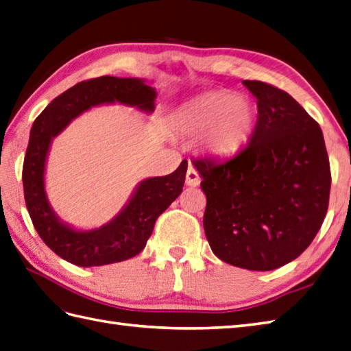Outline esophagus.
<instances>
[{
	"label": "esophagus",
	"instance_id": "esophagus-1",
	"mask_svg": "<svg viewBox=\"0 0 351 351\" xmlns=\"http://www.w3.org/2000/svg\"><path fill=\"white\" fill-rule=\"evenodd\" d=\"M185 184L189 186H197L200 184V175L197 170H195L194 166H189L186 169V175H185Z\"/></svg>",
	"mask_w": 351,
	"mask_h": 351
}]
</instances>
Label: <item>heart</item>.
I'll return each mask as SVG.
<instances>
[{
    "mask_svg": "<svg viewBox=\"0 0 351 351\" xmlns=\"http://www.w3.org/2000/svg\"><path fill=\"white\" fill-rule=\"evenodd\" d=\"M256 119V106L248 97L214 91L178 108L170 125L179 134H197L199 148L209 156L230 157L248 142Z\"/></svg>",
    "mask_w": 351,
    "mask_h": 351,
    "instance_id": "b5f03b06",
    "label": "heart"
}]
</instances>
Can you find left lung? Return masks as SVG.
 <instances>
[{
	"label": "left lung",
	"instance_id": "obj_1",
	"mask_svg": "<svg viewBox=\"0 0 351 351\" xmlns=\"http://www.w3.org/2000/svg\"><path fill=\"white\" fill-rule=\"evenodd\" d=\"M242 84L257 99L251 141L229 160L191 162L203 178V227L214 254L248 271H274L320 230L330 166L320 125L290 94L260 80Z\"/></svg>",
	"mask_w": 351,
	"mask_h": 351
}]
</instances>
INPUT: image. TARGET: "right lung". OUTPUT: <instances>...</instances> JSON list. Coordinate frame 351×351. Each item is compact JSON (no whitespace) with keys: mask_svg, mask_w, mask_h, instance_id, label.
Segmentation results:
<instances>
[{"mask_svg":"<svg viewBox=\"0 0 351 351\" xmlns=\"http://www.w3.org/2000/svg\"><path fill=\"white\" fill-rule=\"evenodd\" d=\"M156 99V89L143 79L101 76L84 80L56 97L32 124L22 170L23 194L38 236L61 258L91 267L137 256L148 242L157 218L181 194L189 167L185 160L173 173L138 182L121 213L93 230H79L61 221L46 194L45 170L51 143L73 119L94 106L112 103L151 113Z\"/></svg>","mask_w":351,"mask_h":351,"instance_id":"obj_1","label":"right lung"}]
</instances>
